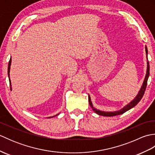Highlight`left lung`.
Wrapping results in <instances>:
<instances>
[{
  "label": "left lung",
  "mask_w": 155,
  "mask_h": 155,
  "mask_svg": "<svg viewBox=\"0 0 155 155\" xmlns=\"http://www.w3.org/2000/svg\"><path fill=\"white\" fill-rule=\"evenodd\" d=\"M145 51H146V55H147V73L145 78H144V80L143 81V83L142 87H141L140 89L139 92V93L137 95V97L134 98V99L130 102V103L127 104L126 106L124 107L123 108H121L120 110H117V111H114V112H105V111H102L100 110H98L97 108H95L93 103H92L91 100V97L90 95H88V101H89V104L90 106L93 108V110H94V113H96L98 115H101V116H104V117H113V116H116V115L118 114H123L125 112H127V110H130V108H133L134 106L139 103V101L141 100V98H143L144 92H145L146 90V87H147V81L148 78H149V71H150V66H149V62L148 61V50H147V47H145Z\"/></svg>",
  "instance_id": "1"
}]
</instances>
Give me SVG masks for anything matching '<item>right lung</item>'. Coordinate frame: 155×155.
Listing matches in <instances>:
<instances>
[{"label": "right lung", "mask_w": 155, "mask_h": 155, "mask_svg": "<svg viewBox=\"0 0 155 155\" xmlns=\"http://www.w3.org/2000/svg\"><path fill=\"white\" fill-rule=\"evenodd\" d=\"M11 61H12V60H11V58H10V61H9V62H8V78H9V82H10V85H11V90L12 89L11 88V80H10V69H11ZM59 114H56V115H54V116H53V117H48V118H52V117H56V116H57V115H58Z\"/></svg>", "instance_id": "right-lung-1"}]
</instances>
